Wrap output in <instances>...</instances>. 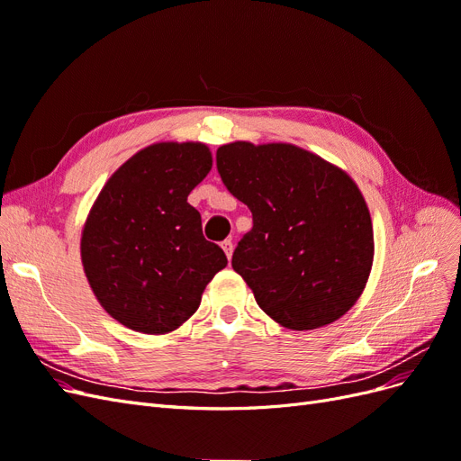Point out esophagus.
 <instances>
[{"mask_svg":"<svg viewBox=\"0 0 461 461\" xmlns=\"http://www.w3.org/2000/svg\"><path fill=\"white\" fill-rule=\"evenodd\" d=\"M221 248H222V252L227 254V259L230 261V258H232V240H225L221 244Z\"/></svg>","mask_w":461,"mask_h":461,"instance_id":"esophagus-1","label":"esophagus"}]
</instances>
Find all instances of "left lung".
<instances>
[{
	"instance_id": "obj_1",
	"label": "left lung",
	"mask_w": 461,
	"mask_h": 461,
	"mask_svg": "<svg viewBox=\"0 0 461 461\" xmlns=\"http://www.w3.org/2000/svg\"><path fill=\"white\" fill-rule=\"evenodd\" d=\"M217 171L254 227L232 269L278 325L313 330L359 300L373 267V222L364 194L340 167L294 144L230 142Z\"/></svg>"
}]
</instances>
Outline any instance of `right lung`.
Here are the masks:
<instances>
[{"label": "right lung", "instance_id": "right-lung-1", "mask_svg": "<svg viewBox=\"0 0 461 461\" xmlns=\"http://www.w3.org/2000/svg\"><path fill=\"white\" fill-rule=\"evenodd\" d=\"M212 165L202 142H158L124 161L97 194L80 258L94 296L121 325L144 334L178 329L227 267L188 203Z\"/></svg>", "mask_w": 461, "mask_h": 461}]
</instances>
